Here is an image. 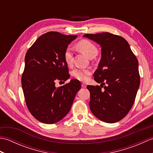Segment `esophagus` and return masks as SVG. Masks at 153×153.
Here are the masks:
<instances>
[{"mask_svg": "<svg viewBox=\"0 0 153 153\" xmlns=\"http://www.w3.org/2000/svg\"><path fill=\"white\" fill-rule=\"evenodd\" d=\"M82 87H83V88H85V87H87L86 84H85V83H82Z\"/></svg>", "mask_w": 153, "mask_h": 153, "instance_id": "obj_1", "label": "esophagus"}]
</instances>
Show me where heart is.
<instances>
[{
    "instance_id": "b5f03b06",
    "label": "heart",
    "mask_w": 153,
    "mask_h": 153,
    "mask_svg": "<svg viewBox=\"0 0 153 153\" xmlns=\"http://www.w3.org/2000/svg\"><path fill=\"white\" fill-rule=\"evenodd\" d=\"M79 49L89 58L96 56L98 53V49L91 42L87 40H82L78 42L77 45ZM64 60L68 65H71L73 62L72 48L68 47L64 53ZM91 74V71L87 69H79L76 68L72 71V76L75 78L82 82H85Z\"/></svg>"
}]
</instances>
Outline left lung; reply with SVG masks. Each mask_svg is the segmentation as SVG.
<instances>
[{"label": "left lung", "mask_w": 153, "mask_h": 153, "mask_svg": "<svg viewBox=\"0 0 153 153\" xmlns=\"http://www.w3.org/2000/svg\"><path fill=\"white\" fill-rule=\"evenodd\" d=\"M101 47V59L94 73L97 83L87 85L89 107L102 122L112 123L124 118L134 105L140 84L139 63L124 38L110 33L85 34Z\"/></svg>", "instance_id": "8db88e82"}]
</instances>
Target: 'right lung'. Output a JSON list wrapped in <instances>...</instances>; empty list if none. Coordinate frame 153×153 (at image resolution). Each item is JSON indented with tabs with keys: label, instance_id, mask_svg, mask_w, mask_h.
<instances>
[{
	"label": "right lung",
	"instance_id": "right-lung-1",
	"mask_svg": "<svg viewBox=\"0 0 153 153\" xmlns=\"http://www.w3.org/2000/svg\"><path fill=\"white\" fill-rule=\"evenodd\" d=\"M76 37L48 32L39 37L25 54L23 91L28 110L42 123L52 124L66 116L81 88L80 82L76 79L63 86L55 87L56 80L70 77L64 53Z\"/></svg>",
	"mask_w": 153,
	"mask_h": 153
}]
</instances>
